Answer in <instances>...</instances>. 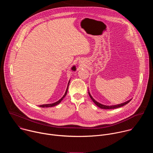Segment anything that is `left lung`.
<instances>
[{"label":"left lung","mask_w":153,"mask_h":153,"mask_svg":"<svg viewBox=\"0 0 153 153\" xmlns=\"http://www.w3.org/2000/svg\"><path fill=\"white\" fill-rule=\"evenodd\" d=\"M88 94H89V96H90V97H91V100L93 101V102H94L98 107H99V108H102V109H106V110H109V109H115V108H117L123 106L125 105L126 104L128 103L131 100V99H129V100H127V101H126L125 102H123V103H120V104H117V105L109 106V105H105L101 104L100 103H99V102H97L96 100H94V99L92 97V96L91 95V94H90V93L89 92V91H88Z\"/></svg>","instance_id":"8db88e82"}]
</instances>
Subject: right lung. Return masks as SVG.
I'll return each instance as SVG.
<instances>
[{"instance_id": "obj_1", "label": "right lung", "mask_w": 153, "mask_h": 153, "mask_svg": "<svg viewBox=\"0 0 153 153\" xmlns=\"http://www.w3.org/2000/svg\"><path fill=\"white\" fill-rule=\"evenodd\" d=\"M71 70H73V71H75L76 70V66L75 65H74V66H73L72 67V68H71ZM70 80H69V82H68V85H67V90H66V91H65V94L63 95V96L60 99V100H59L58 101H57V102H54V103H50V104H43V105H39V106L40 107H42V108H47V107H52V106H56V105H58L59 103H60V102H61V101L63 99V98L66 96V95H67V91H68V86H69V84H70Z\"/></svg>"}]
</instances>
